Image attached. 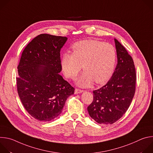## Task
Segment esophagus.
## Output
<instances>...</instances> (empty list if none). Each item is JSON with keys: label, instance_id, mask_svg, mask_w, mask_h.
<instances>
[{"label": "esophagus", "instance_id": "1", "mask_svg": "<svg viewBox=\"0 0 153 153\" xmlns=\"http://www.w3.org/2000/svg\"><path fill=\"white\" fill-rule=\"evenodd\" d=\"M83 91V90H79V89H76V90H75V91H74V94H79V93H82Z\"/></svg>", "mask_w": 153, "mask_h": 153}]
</instances>
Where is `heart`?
Returning <instances> with one entry per match:
<instances>
[{
	"label": "heart",
	"mask_w": 153,
	"mask_h": 153,
	"mask_svg": "<svg viewBox=\"0 0 153 153\" xmlns=\"http://www.w3.org/2000/svg\"><path fill=\"white\" fill-rule=\"evenodd\" d=\"M116 51L110 43L86 39L75 43L73 53H65L61 59L63 71L74 79L82 68L85 71L76 80V84L88 87L94 82L102 84L111 78L116 63Z\"/></svg>",
	"instance_id": "heart-1"
}]
</instances>
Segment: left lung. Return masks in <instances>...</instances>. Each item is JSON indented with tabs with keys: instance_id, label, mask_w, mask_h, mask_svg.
I'll use <instances>...</instances> for the list:
<instances>
[{
	"instance_id": "left-lung-1",
	"label": "left lung",
	"mask_w": 153,
	"mask_h": 153,
	"mask_svg": "<svg viewBox=\"0 0 153 153\" xmlns=\"http://www.w3.org/2000/svg\"><path fill=\"white\" fill-rule=\"evenodd\" d=\"M117 64L107 83L93 91L89 115L100 124H113L126 113L136 91V74L133 60L125 47L114 38Z\"/></svg>"
}]
</instances>
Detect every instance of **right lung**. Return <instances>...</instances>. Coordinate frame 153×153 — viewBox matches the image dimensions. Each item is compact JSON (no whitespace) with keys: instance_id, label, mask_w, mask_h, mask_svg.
I'll return each instance as SVG.
<instances>
[{"instance_id":"right-lung-1","label":"right lung","mask_w":153,"mask_h":153,"mask_svg":"<svg viewBox=\"0 0 153 153\" xmlns=\"http://www.w3.org/2000/svg\"><path fill=\"white\" fill-rule=\"evenodd\" d=\"M67 37L42 34L24 49L17 67V92L34 119L48 122L59 116L74 88L59 74L60 50Z\"/></svg>"}]
</instances>
